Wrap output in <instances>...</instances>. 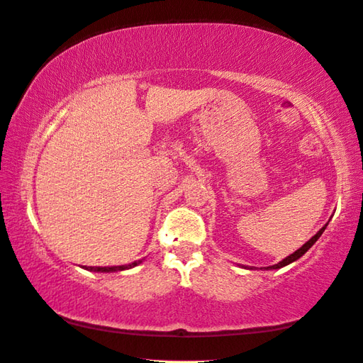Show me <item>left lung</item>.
I'll use <instances>...</instances> for the list:
<instances>
[{"mask_svg": "<svg viewBox=\"0 0 363 363\" xmlns=\"http://www.w3.org/2000/svg\"><path fill=\"white\" fill-rule=\"evenodd\" d=\"M327 224L329 223H325L323 228H320L318 232H316V235H313L308 242H306L305 245H302L300 246V248L297 250V251H294L292 255H289L288 257H284L283 261H279L278 264H275V265H270V267H265V270H278V269H281V267H286V265H289V264H292V262H296L297 259H300L302 257L306 251H308L311 246L318 242V238L323 235V232L325 230V228H327ZM245 269H250V267H245Z\"/></svg>", "mask_w": 363, "mask_h": 363, "instance_id": "obj_1", "label": "left lung"}]
</instances>
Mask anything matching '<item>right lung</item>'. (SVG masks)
<instances>
[{"label":"right lung","instance_id":"right-lung-1","mask_svg":"<svg viewBox=\"0 0 363 363\" xmlns=\"http://www.w3.org/2000/svg\"><path fill=\"white\" fill-rule=\"evenodd\" d=\"M143 259H139V261H134L131 264H126V265H113V267H84L85 270L88 272H99V273H112V272H121V270H128V269H133V267L142 264Z\"/></svg>","mask_w":363,"mask_h":363}]
</instances>
